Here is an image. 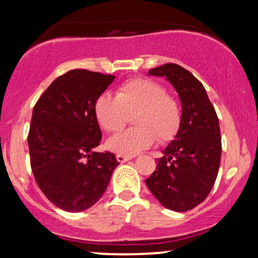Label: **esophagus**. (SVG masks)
<instances>
[{
    "label": "esophagus",
    "instance_id": "obj_1",
    "mask_svg": "<svg viewBox=\"0 0 258 258\" xmlns=\"http://www.w3.org/2000/svg\"><path fill=\"white\" fill-rule=\"evenodd\" d=\"M131 159H132L131 156L119 155V154H117V155H116V160H117V161L120 162V164H123V162H127V161H130V160H131Z\"/></svg>",
    "mask_w": 258,
    "mask_h": 258
}]
</instances>
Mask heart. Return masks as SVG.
<instances>
[{
    "instance_id": "obj_1",
    "label": "heart",
    "mask_w": 258,
    "mask_h": 258,
    "mask_svg": "<svg viewBox=\"0 0 258 258\" xmlns=\"http://www.w3.org/2000/svg\"><path fill=\"white\" fill-rule=\"evenodd\" d=\"M94 116L106 132H117L130 115L136 127L115 135L106 147L119 155L133 156L155 143L171 142L182 125V106L167 94L161 82L148 78H133L117 87L116 96L102 93L93 104Z\"/></svg>"
}]
</instances>
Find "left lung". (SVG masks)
Segmentation results:
<instances>
[{"mask_svg": "<svg viewBox=\"0 0 258 258\" xmlns=\"http://www.w3.org/2000/svg\"><path fill=\"white\" fill-rule=\"evenodd\" d=\"M165 76L178 92L182 125L176 138L156 160V170L146 183L162 206L177 212L194 209L211 191L221 164L222 142L217 114L203 84L178 64L149 70Z\"/></svg>", "mask_w": 258, "mask_h": 258, "instance_id": "obj_1", "label": "left lung"}]
</instances>
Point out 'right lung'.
<instances>
[{
    "label": "right lung",
    "instance_id": "1",
    "mask_svg": "<svg viewBox=\"0 0 258 258\" xmlns=\"http://www.w3.org/2000/svg\"><path fill=\"white\" fill-rule=\"evenodd\" d=\"M114 75L75 69L57 78L38 98L28 135L30 165L38 188L68 212L93 206L119 165L102 141L93 104Z\"/></svg>",
    "mask_w": 258,
    "mask_h": 258
}]
</instances>
